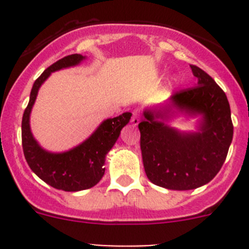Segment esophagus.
Here are the masks:
<instances>
[{
  "instance_id": "34e87169",
  "label": "esophagus",
  "mask_w": 249,
  "mask_h": 249,
  "mask_svg": "<svg viewBox=\"0 0 249 249\" xmlns=\"http://www.w3.org/2000/svg\"><path fill=\"white\" fill-rule=\"evenodd\" d=\"M140 120H141L140 111H137V109H135V111L132 112V117H131L132 124H133V126H137L138 123H140Z\"/></svg>"
}]
</instances>
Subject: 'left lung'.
Instances as JSON below:
<instances>
[{
  "instance_id": "1",
  "label": "left lung",
  "mask_w": 249,
  "mask_h": 249,
  "mask_svg": "<svg viewBox=\"0 0 249 249\" xmlns=\"http://www.w3.org/2000/svg\"><path fill=\"white\" fill-rule=\"evenodd\" d=\"M197 86L179 89L172 106L202 113L201 132L182 135L156 117L160 112H144L138 123L141 151L146 175L152 183L168 190H195L212 181L223 166L233 138V123L227 96L212 77L191 65Z\"/></svg>"
}]
</instances>
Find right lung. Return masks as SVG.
<instances>
[{
	"instance_id": "obj_1",
	"label": "right lung",
	"mask_w": 249,
	"mask_h": 249,
	"mask_svg": "<svg viewBox=\"0 0 249 249\" xmlns=\"http://www.w3.org/2000/svg\"><path fill=\"white\" fill-rule=\"evenodd\" d=\"M82 59L83 56L78 53L70 54L45 70L35 81L30 102L22 117V148L28 166L46 183L66 192L87 190L100 182L105 175L103 164L106 155L116 143L121 129L128 123L132 116L126 112L118 117L106 120L89 140L65 153H48L37 144L30 129V113L39 86L45 82L51 72L77 65Z\"/></svg>"
}]
</instances>
